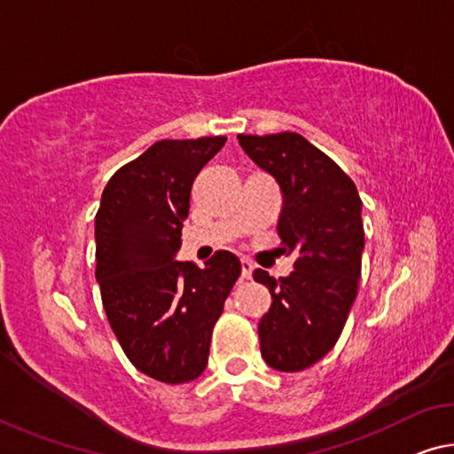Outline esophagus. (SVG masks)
<instances>
[{
	"instance_id": "obj_1",
	"label": "esophagus",
	"mask_w": 454,
	"mask_h": 454,
	"mask_svg": "<svg viewBox=\"0 0 454 454\" xmlns=\"http://www.w3.org/2000/svg\"><path fill=\"white\" fill-rule=\"evenodd\" d=\"M240 266H242V278H250L253 277V270H254V264L248 261V258H242V262H240Z\"/></svg>"
}]
</instances>
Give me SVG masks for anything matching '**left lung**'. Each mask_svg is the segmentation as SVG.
<instances>
[{"mask_svg": "<svg viewBox=\"0 0 454 454\" xmlns=\"http://www.w3.org/2000/svg\"><path fill=\"white\" fill-rule=\"evenodd\" d=\"M240 147L283 192L280 253L294 254L289 277L254 280L272 305L258 323L261 354L278 372H301L340 340L362 275V200L351 177L299 133L239 135Z\"/></svg>", "mask_w": 454, "mask_h": 454, "instance_id": "left-lung-1", "label": "left lung"}]
</instances>
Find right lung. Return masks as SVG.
Returning <instances> with one entry per match:
<instances>
[{
  "mask_svg": "<svg viewBox=\"0 0 454 454\" xmlns=\"http://www.w3.org/2000/svg\"><path fill=\"white\" fill-rule=\"evenodd\" d=\"M226 137L163 139L114 171L95 218L97 280L113 333L137 370L163 384L196 380L240 261H176L192 184Z\"/></svg>",
  "mask_w": 454,
  "mask_h": 454,
  "instance_id": "add662e5",
  "label": "right lung"
}]
</instances>
